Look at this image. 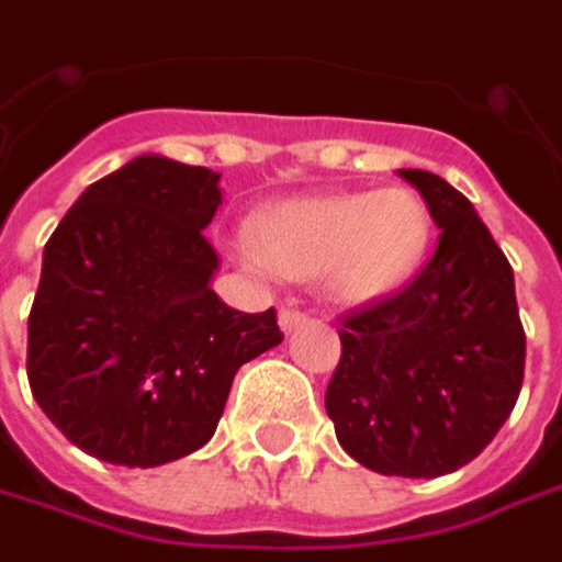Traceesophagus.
I'll list each match as a JSON object with an SVG mask.
<instances>
[{
	"instance_id": "obj_1",
	"label": "esophagus",
	"mask_w": 562,
	"mask_h": 562,
	"mask_svg": "<svg viewBox=\"0 0 562 562\" xmlns=\"http://www.w3.org/2000/svg\"><path fill=\"white\" fill-rule=\"evenodd\" d=\"M307 321L305 311H299V307H282L280 311V327L285 329V333H292L295 327H302Z\"/></svg>"
}]
</instances>
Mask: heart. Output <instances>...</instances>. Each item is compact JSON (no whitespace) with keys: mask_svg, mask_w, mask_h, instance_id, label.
Wrapping results in <instances>:
<instances>
[{"mask_svg":"<svg viewBox=\"0 0 562 562\" xmlns=\"http://www.w3.org/2000/svg\"><path fill=\"white\" fill-rule=\"evenodd\" d=\"M430 245V210L412 188L289 198L248 220L251 255L285 280L321 277L327 295L371 305L400 292Z\"/></svg>","mask_w":562,"mask_h":562,"instance_id":"1","label":"heart"}]
</instances>
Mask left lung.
Segmentation results:
<instances>
[{"label":"left lung","instance_id":"8db88e82","mask_svg":"<svg viewBox=\"0 0 562 562\" xmlns=\"http://www.w3.org/2000/svg\"><path fill=\"white\" fill-rule=\"evenodd\" d=\"M440 229L425 270L342 321L327 386L339 447L380 475L437 477L469 465L519 400L525 329L513 267L462 191L400 169Z\"/></svg>","mask_w":562,"mask_h":562}]
</instances>
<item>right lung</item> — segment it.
Masks as SVG:
<instances>
[{
	"label": "right lung",
	"mask_w": 562,
	"mask_h": 562,
	"mask_svg": "<svg viewBox=\"0 0 562 562\" xmlns=\"http://www.w3.org/2000/svg\"><path fill=\"white\" fill-rule=\"evenodd\" d=\"M220 172L144 154L87 188L43 248L27 380L61 434L112 465L201 450L235 371L282 342L277 311L210 289Z\"/></svg>",
	"instance_id": "1"
}]
</instances>
